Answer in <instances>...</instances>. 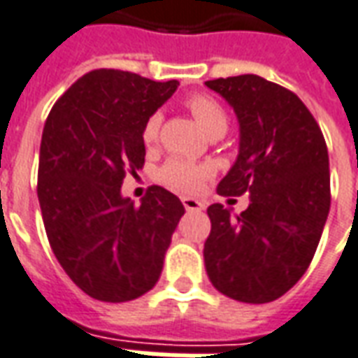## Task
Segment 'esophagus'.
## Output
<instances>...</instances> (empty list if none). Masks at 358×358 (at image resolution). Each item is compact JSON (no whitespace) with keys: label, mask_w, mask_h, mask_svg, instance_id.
Wrapping results in <instances>:
<instances>
[{"label":"esophagus","mask_w":358,"mask_h":358,"mask_svg":"<svg viewBox=\"0 0 358 358\" xmlns=\"http://www.w3.org/2000/svg\"><path fill=\"white\" fill-rule=\"evenodd\" d=\"M183 206L187 212H200V210H204V204H202L200 200L191 199V196H185Z\"/></svg>","instance_id":"34e87169"}]
</instances>
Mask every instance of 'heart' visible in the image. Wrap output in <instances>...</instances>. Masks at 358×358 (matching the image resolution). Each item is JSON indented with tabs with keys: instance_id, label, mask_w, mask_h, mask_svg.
Instances as JSON below:
<instances>
[{
	"instance_id": "obj_1",
	"label": "heart",
	"mask_w": 358,
	"mask_h": 358,
	"mask_svg": "<svg viewBox=\"0 0 358 358\" xmlns=\"http://www.w3.org/2000/svg\"><path fill=\"white\" fill-rule=\"evenodd\" d=\"M187 108L192 113V117L196 119L200 129L208 134V136H215L227 131L229 125V117L224 106L217 102L215 98L208 96V94H194L187 100ZM159 125H162V115L159 113H152L150 117L146 119L143 127V141L146 146H150L158 141ZM210 177V167L202 166V164H194L189 159L173 158L166 162L162 169L158 171V181L166 185L167 189L175 192H189L199 191L200 185Z\"/></svg>"
}]
</instances>
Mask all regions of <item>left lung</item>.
I'll return each instance as SVG.
<instances>
[{
	"label": "left lung",
	"mask_w": 358,
	"mask_h": 358,
	"mask_svg": "<svg viewBox=\"0 0 358 358\" xmlns=\"http://www.w3.org/2000/svg\"><path fill=\"white\" fill-rule=\"evenodd\" d=\"M239 119V156L217 185L248 192L239 215L212 204L204 243L208 278L220 293L262 305L303 278L329 212V159L320 127L299 96L258 75L206 80Z\"/></svg>",
	"instance_id": "8db88e82"
}]
</instances>
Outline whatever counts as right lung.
<instances>
[{
  "label": "right lung",
  "mask_w": 358,
  "mask_h": 358,
  "mask_svg": "<svg viewBox=\"0 0 358 358\" xmlns=\"http://www.w3.org/2000/svg\"><path fill=\"white\" fill-rule=\"evenodd\" d=\"M136 73H86L45 119L38 200L53 255L73 283L103 303L148 293L185 208L152 185L141 206L123 199L127 173L143 169V127L177 90Z\"/></svg>",
  "instance_id": "add662e5"
}]
</instances>
